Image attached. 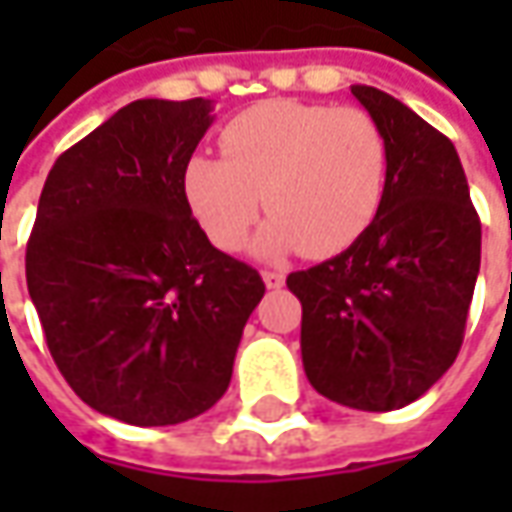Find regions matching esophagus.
I'll return each instance as SVG.
<instances>
[{
  "label": "esophagus",
  "instance_id": "esophagus-1",
  "mask_svg": "<svg viewBox=\"0 0 512 512\" xmlns=\"http://www.w3.org/2000/svg\"><path fill=\"white\" fill-rule=\"evenodd\" d=\"M262 279H265L267 290H279L285 285V273L282 270H262Z\"/></svg>",
  "mask_w": 512,
  "mask_h": 512
}]
</instances>
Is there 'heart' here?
Returning <instances> with one entry per match:
<instances>
[{"label": "heart", "mask_w": 512, "mask_h": 512, "mask_svg": "<svg viewBox=\"0 0 512 512\" xmlns=\"http://www.w3.org/2000/svg\"><path fill=\"white\" fill-rule=\"evenodd\" d=\"M219 142L225 159L190 156L182 185L190 213L222 250L245 242L262 196L270 219L250 245L262 259L333 256L382 207L390 148L362 108L262 102L230 119Z\"/></svg>", "instance_id": "obj_1"}]
</instances>
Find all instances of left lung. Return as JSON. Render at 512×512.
Here are the masks:
<instances>
[{
    "mask_svg": "<svg viewBox=\"0 0 512 512\" xmlns=\"http://www.w3.org/2000/svg\"><path fill=\"white\" fill-rule=\"evenodd\" d=\"M350 93L390 148L376 219L322 265L296 270L302 362L330 402L387 413L416 402L456 362L482 265V222L453 142L370 85Z\"/></svg>",
    "mask_w": 512,
    "mask_h": 512,
    "instance_id": "1",
    "label": "left lung"
}]
</instances>
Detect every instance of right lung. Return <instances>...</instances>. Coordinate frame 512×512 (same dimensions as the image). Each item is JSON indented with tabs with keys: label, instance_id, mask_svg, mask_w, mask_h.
Wrapping results in <instances>:
<instances>
[{
	"label": "right lung",
	"instance_id": "right-lung-1",
	"mask_svg": "<svg viewBox=\"0 0 512 512\" xmlns=\"http://www.w3.org/2000/svg\"><path fill=\"white\" fill-rule=\"evenodd\" d=\"M207 99H136L50 168L25 253L33 307L73 393L136 427L225 396L262 276L207 242L185 199Z\"/></svg>",
	"mask_w": 512,
	"mask_h": 512
}]
</instances>
